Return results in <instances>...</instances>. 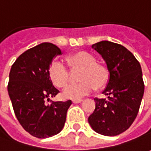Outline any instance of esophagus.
Segmentation results:
<instances>
[{
	"label": "esophagus",
	"mask_w": 151,
	"mask_h": 151,
	"mask_svg": "<svg viewBox=\"0 0 151 151\" xmlns=\"http://www.w3.org/2000/svg\"><path fill=\"white\" fill-rule=\"evenodd\" d=\"M82 101H83L82 99H73V104H79V103H81Z\"/></svg>",
	"instance_id": "esophagus-1"
}]
</instances>
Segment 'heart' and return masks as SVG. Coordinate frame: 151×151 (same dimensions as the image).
<instances>
[{"instance_id": "1", "label": "heart", "mask_w": 151, "mask_h": 151, "mask_svg": "<svg viewBox=\"0 0 151 151\" xmlns=\"http://www.w3.org/2000/svg\"><path fill=\"white\" fill-rule=\"evenodd\" d=\"M68 63L73 70H80L78 83H71L64 88L63 95L66 99H79L97 89L104 88L109 80V72L107 67L97 63L96 58L86 51H78L68 57ZM48 73L55 86L63 88L70 79V72L59 60L50 63Z\"/></svg>"}]
</instances>
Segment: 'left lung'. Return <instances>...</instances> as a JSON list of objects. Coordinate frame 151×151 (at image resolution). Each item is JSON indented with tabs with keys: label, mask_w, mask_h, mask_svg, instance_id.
<instances>
[{
	"label": "left lung",
	"mask_w": 151,
	"mask_h": 151,
	"mask_svg": "<svg viewBox=\"0 0 151 151\" xmlns=\"http://www.w3.org/2000/svg\"><path fill=\"white\" fill-rule=\"evenodd\" d=\"M106 62L109 80L103 93L95 98V109L88 120L95 132L115 136L130 127L137 116L145 84L141 67L124 46L109 41L92 45Z\"/></svg>",
	"instance_id": "8db88e82"
}]
</instances>
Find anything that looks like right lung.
Masks as SVG:
<instances>
[{"instance_id": "add662e5", "label": "right lung", "mask_w": 151, "mask_h": 151, "mask_svg": "<svg viewBox=\"0 0 151 151\" xmlns=\"http://www.w3.org/2000/svg\"><path fill=\"white\" fill-rule=\"evenodd\" d=\"M60 54L62 51L56 45L41 43L20 55L9 74L7 90L16 117L27 132L40 139L52 137L63 129L72 104L71 100L46 104L59 93L50 79L48 68Z\"/></svg>"}]
</instances>
